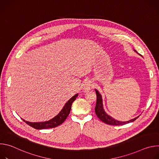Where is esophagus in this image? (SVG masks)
I'll list each match as a JSON object with an SVG mask.
<instances>
[{
	"instance_id": "1",
	"label": "esophagus",
	"mask_w": 159,
	"mask_h": 159,
	"mask_svg": "<svg viewBox=\"0 0 159 159\" xmlns=\"http://www.w3.org/2000/svg\"><path fill=\"white\" fill-rule=\"evenodd\" d=\"M93 88H94V85L90 81L85 82L83 84V89L85 90V91H88V90H90Z\"/></svg>"
}]
</instances>
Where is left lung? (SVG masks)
Segmentation results:
<instances>
[{
	"label": "left lung",
	"instance_id": "left-lung-1",
	"mask_svg": "<svg viewBox=\"0 0 159 159\" xmlns=\"http://www.w3.org/2000/svg\"><path fill=\"white\" fill-rule=\"evenodd\" d=\"M135 51V50H134ZM137 53V51H135ZM96 93L97 95V101H96V105L95 107V112L97 116L104 123L106 124L109 125H115V126H120V125H123L129 123H131L134 121V120H137L139 116L135 118L134 119H132L128 121H125V122H122V121H119L114 118H112V117L108 116L105 111H104L103 107H102V97L101 94L99 93V92L96 89Z\"/></svg>",
	"mask_w": 159,
	"mask_h": 159
}]
</instances>
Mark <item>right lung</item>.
<instances>
[{
    "label": "right lung",
    "instance_id": "add662e5",
    "mask_svg": "<svg viewBox=\"0 0 159 159\" xmlns=\"http://www.w3.org/2000/svg\"><path fill=\"white\" fill-rule=\"evenodd\" d=\"M78 94H75L73 96L71 99H70L68 102L65 104L61 111L60 112L59 114L57 115L55 118L50 120V121H45V122H38V123H31L27 121L24 120L22 119L26 124L30 125V126L37 129H48V128H55L60 125L62 124L64 121L66 119L67 116H69V113L71 110L72 105L73 102L76 99L78 96Z\"/></svg>",
    "mask_w": 159,
    "mask_h": 159
}]
</instances>
